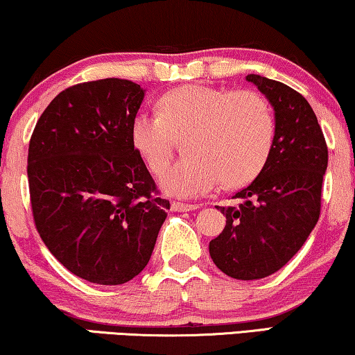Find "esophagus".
<instances>
[{
  "label": "esophagus",
  "mask_w": 355,
  "mask_h": 355,
  "mask_svg": "<svg viewBox=\"0 0 355 355\" xmlns=\"http://www.w3.org/2000/svg\"><path fill=\"white\" fill-rule=\"evenodd\" d=\"M197 208H198V205H192V203H181V202L171 203L173 211H193V209H197Z\"/></svg>",
  "instance_id": "esophagus-1"
}]
</instances>
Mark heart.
Masks as SVG:
<instances>
[{
	"mask_svg": "<svg viewBox=\"0 0 355 355\" xmlns=\"http://www.w3.org/2000/svg\"><path fill=\"white\" fill-rule=\"evenodd\" d=\"M176 139L187 153L162 176L176 197H200L253 181L269 160L275 118L269 102L251 89L229 91L186 85L165 92L158 114L139 112L131 121V142L153 174L171 160Z\"/></svg>",
	"mask_w": 355,
	"mask_h": 355,
	"instance_id": "obj_1",
	"label": "heart"
}]
</instances>
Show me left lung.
Masks as SVG:
<instances>
[{
	"instance_id": "left-lung-1",
	"label": "left lung",
	"mask_w": 355,
	"mask_h": 355,
	"mask_svg": "<svg viewBox=\"0 0 355 355\" xmlns=\"http://www.w3.org/2000/svg\"><path fill=\"white\" fill-rule=\"evenodd\" d=\"M275 110V141L266 166L239 190L234 207H218L225 227L209 241L213 263L237 280H258L282 269L315 227L328 148L304 97L280 81L248 75Z\"/></svg>"
}]
</instances>
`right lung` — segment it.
Returning a JSON list of instances; mask_svg holds the SVG:
<instances>
[{"instance_id":"obj_1","label":"right lung","mask_w":355,"mask_h":355,"mask_svg":"<svg viewBox=\"0 0 355 355\" xmlns=\"http://www.w3.org/2000/svg\"><path fill=\"white\" fill-rule=\"evenodd\" d=\"M144 89L86 81L59 92L30 137L33 220L54 258L80 279L121 285L141 274L169 202L131 142Z\"/></svg>"}]
</instances>
